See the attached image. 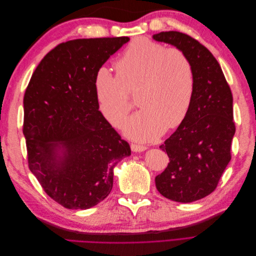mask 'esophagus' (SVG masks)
<instances>
[{
	"label": "esophagus",
	"instance_id": "34e87169",
	"mask_svg": "<svg viewBox=\"0 0 256 256\" xmlns=\"http://www.w3.org/2000/svg\"><path fill=\"white\" fill-rule=\"evenodd\" d=\"M147 150L146 146L143 145H136V144H131V150L134 152H142Z\"/></svg>",
	"mask_w": 256,
	"mask_h": 256
}]
</instances>
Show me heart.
Masks as SVG:
<instances>
[{"mask_svg":"<svg viewBox=\"0 0 256 256\" xmlns=\"http://www.w3.org/2000/svg\"><path fill=\"white\" fill-rule=\"evenodd\" d=\"M96 72L94 88L99 110L118 126L131 109L127 92L136 88L141 108L122 124L126 136L154 141L164 131L177 128L187 118L196 90L194 69L180 49L168 48L146 37L131 42L114 65Z\"/></svg>","mask_w":256,"mask_h":256,"instance_id":"1","label":"heart"}]
</instances>
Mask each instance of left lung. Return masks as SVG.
<instances>
[{
	"mask_svg": "<svg viewBox=\"0 0 256 256\" xmlns=\"http://www.w3.org/2000/svg\"><path fill=\"white\" fill-rule=\"evenodd\" d=\"M152 40L184 51L194 69L196 90L189 113L160 146L170 162L154 178L164 198L191 203L210 194L230 160L235 134L233 96L218 60L194 38L168 30L152 35Z\"/></svg>",
	"mask_w": 256,
	"mask_h": 256,
	"instance_id": "left-lung-1",
	"label": "left lung"
}]
</instances>
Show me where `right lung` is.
Returning <instances> with one entry per match:
<instances>
[{
    "label": "right lung",
    "mask_w": 256,
    "mask_h": 256,
    "mask_svg": "<svg viewBox=\"0 0 256 256\" xmlns=\"http://www.w3.org/2000/svg\"><path fill=\"white\" fill-rule=\"evenodd\" d=\"M129 37L58 44L35 69L23 99L28 168L47 194L68 209H88L112 190L114 168L131 154L99 111L96 72Z\"/></svg>",
    "instance_id": "add662e5"
}]
</instances>
